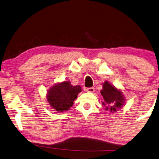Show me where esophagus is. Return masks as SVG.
<instances>
[{"label": "esophagus", "instance_id": "1", "mask_svg": "<svg viewBox=\"0 0 159 159\" xmlns=\"http://www.w3.org/2000/svg\"><path fill=\"white\" fill-rule=\"evenodd\" d=\"M95 89L93 87H91V88H87L86 89V91L88 92H90V93H93V92H94Z\"/></svg>", "mask_w": 159, "mask_h": 159}]
</instances>
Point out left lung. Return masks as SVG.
Returning a JSON list of instances; mask_svg holds the SVG:
<instances>
[{"label":"left lung","mask_w":159,"mask_h":159,"mask_svg":"<svg viewBox=\"0 0 159 159\" xmlns=\"http://www.w3.org/2000/svg\"><path fill=\"white\" fill-rule=\"evenodd\" d=\"M103 89L101 94L103 96V101H101L103 106H105V109L110 112H116L118 109L122 108L125 105V98L120 89L113 86L110 82L104 81Z\"/></svg>","instance_id":"8db88e82"}]
</instances>
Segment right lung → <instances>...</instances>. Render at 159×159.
I'll use <instances>...</instances> for the list:
<instances>
[{
	"mask_svg": "<svg viewBox=\"0 0 159 159\" xmlns=\"http://www.w3.org/2000/svg\"><path fill=\"white\" fill-rule=\"evenodd\" d=\"M82 91L80 86H73L69 80L58 82L47 91L46 99L53 109L57 112L68 111L73 105V101Z\"/></svg>",
	"mask_w": 159,
	"mask_h": 159,
	"instance_id": "right-lung-1",
	"label": "right lung"
}]
</instances>
